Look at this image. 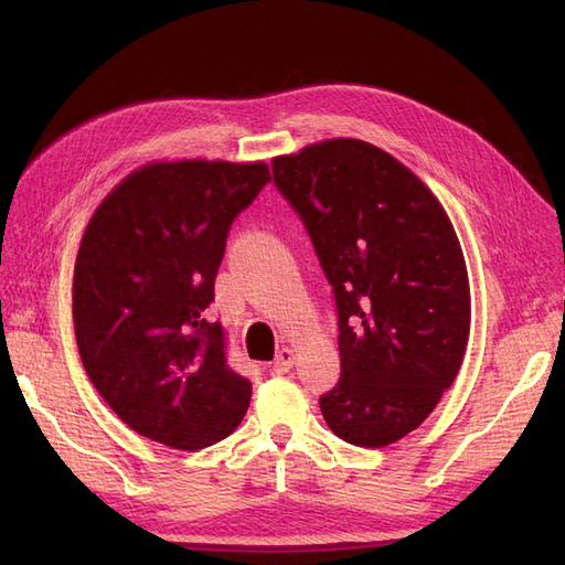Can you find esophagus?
Returning a JSON list of instances; mask_svg holds the SVG:
<instances>
[{
  "label": "esophagus",
  "instance_id": "1",
  "mask_svg": "<svg viewBox=\"0 0 565 565\" xmlns=\"http://www.w3.org/2000/svg\"><path fill=\"white\" fill-rule=\"evenodd\" d=\"M292 365H295V351H292V349H282V351H278L276 361L270 363V372L282 374V372H287Z\"/></svg>",
  "mask_w": 565,
  "mask_h": 565
}]
</instances>
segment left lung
<instances>
[{"label": "left lung", "instance_id": "8db88e82", "mask_svg": "<svg viewBox=\"0 0 565 565\" xmlns=\"http://www.w3.org/2000/svg\"><path fill=\"white\" fill-rule=\"evenodd\" d=\"M270 167L337 303L341 377L320 413L341 440L391 446L431 415L467 351L455 228L429 188L372 143L322 141Z\"/></svg>", "mask_w": 565, "mask_h": 565}]
</instances>
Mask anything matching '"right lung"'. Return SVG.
<instances>
[{
	"instance_id": "right-lung-1",
	"label": "right lung",
	"mask_w": 565,
	"mask_h": 565,
	"mask_svg": "<svg viewBox=\"0 0 565 565\" xmlns=\"http://www.w3.org/2000/svg\"><path fill=\"white\" fill-rule=\"evenodd\" d=\"M270 181L264 162H152L98 204L79 243L73 318L82 365L136 434L177 450L243 422L252 382L204 318L235 216Z\"/></svg>"
}]
</instances>
